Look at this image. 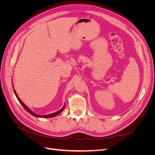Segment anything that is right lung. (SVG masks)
Returning <instances> with one entry per match:
<instances>
[{
	"label": "right lung",
	"mask_w": 155,
	"mask_h": 155,
	"mask_svg": "<svg viewBox=\"0 0 155 155\" xmlns=\"http://www.w3.org/2000/svg\"><path fill=\"white\" fill-rule=\"evenodd\" d=\"M14 91V93H15V96H16V97H17V98L18 99V101L20 102V104L23 106V107L25 108V109L29 112L30 114H31V115H33V116H34L35 117H37V118H52V117H54V116H57V115H58L59 114H60L61 112L63 110H64V107H65V105L63 106V107L61 109V110H58V112H54V113H52V114H47V115H45V116H40V115H37V114H34V112H33L31 110H30L28 108L25 104H24V103H23L21 100H20V98L18 97V96H17V93H16V92H15V90H13Z\"/></svg>",
	"instance_id": "obj_1"
}]
</instances>
